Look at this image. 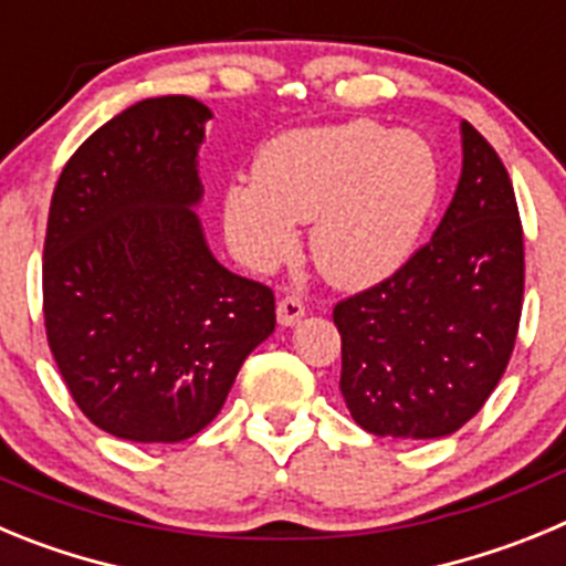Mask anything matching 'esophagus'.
<instances>
[{
  "label": "esophagus",
  "mask_w": 566,
  "mask_h": 566,
  "mask_svg": "<svg viewBox=\"0 0 566 566\" xmlns=\"http://www.w3.org/2000/svg\"><path fill=\"white\" fill-rule=\"evenodd\" d=\"M306 314V306H303V300L297 294H286V297H280L277 303V323L280 326H297L300 319Z\"/></svg>",
  "instance_id": "esophagus-1"
}]
</instances>
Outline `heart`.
Instances as JSON below:
<instances>
[{
  "mask_svg": "<svg viewBox=\"0 0 566 566\" xmlns=\"http://www.w3.org/2000/svg\"><path fill=\"white\" fill-rule=\"evenodd\" d=\"M439 195V164L417 133L377 122L294 129L260 149L254 181L229 184L223 223L252 269H272L312 223L308 254L328 283L365 289L417 249Z\"/></svg>",
  "mask_w": 566,
  "mask_h": 566,
  "instance_id": "heart-1",
  "label": "heart"
}]
</instances>
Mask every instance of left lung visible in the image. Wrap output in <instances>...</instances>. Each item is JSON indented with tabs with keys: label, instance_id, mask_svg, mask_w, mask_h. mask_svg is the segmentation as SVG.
Listing matches in <instances>:
<instances>
[{
	"label": "left lung",
	"instance_id": "1",
	"mask_svg": "<svg viewBox=\"0 0 566 566\" xmlns=\"http://www.w3.org/2000/svg\"><path fill=\"white\" fill-rule=\"evenodd\" d=\"M524 234L496 149L462 122V175L433 238L334 306L339 391L374 437H451L479 413L516 345Z\"/></svg>",
	"mask_w": 566,
	"mask_h": 566
}]
</instances>
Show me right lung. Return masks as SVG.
<instances>
[{
  "label": "right lung",
  "mask_w": 566,
  "mask_h": 566,
  "mask_svg": "<svg viewBox=\"0 0 566 566\" xmlns=\"http://www.w3.org/2000/svg\"><path fill=\"white\" fill-rule=\"evenodd\" d=\"M212 109L133 104L64 164L44 238V328L70 397L129 442H184L221 413L274 332V294L203 238L198 149Z\"/></svg>",
  "instance_id": "add662e5"
}]
</instances>
